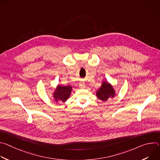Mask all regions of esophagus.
Instances as JSON below:
<instances>
[{
  "mask_svg": "<svg viewBox=\"0 0 160 160\" xmlns=\"http://www.w3.org/2000/svg\"><path fill=\"white\" fill-rule=\"evenodd\" d=\"M80 88H85V84L83 83H80Z\"/></svg>",
  "mask_w": 160,
  "mask_h": 160,
  "instance_id": "esophagus-1",
  "label": "esophagus"
}]
</instances>
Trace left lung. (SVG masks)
<instances>
[{"mask_svg": "<svg viewBox=\"0 0 160 160\" xmlns=\"http://www.w3.org/2000/svg\"><path fill=\"white\" fill-rule=\"evenodd\" d=\"M96 96L100 100L106 101L109 98L115 96V91L110 83L107 81H103L101 87L97 91Z\"/></svg>", "mask_w": 160, "mask_h": 160, "instance_id": "1", "label": "left lung"}]
</instances>
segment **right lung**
<instances>
[{
    "label": "right lung",
    "instance_id": "add662e5",
    "mask_svg": "<svg viewBox=\"0 0 160 160\" xmlns=\"http://www.w3.org/2000/svg\"><path fill=\"white\" fill-rule=\"evenodd\" d=\"M72 87L70 85L68 86H62L58 85L56 88L55 89L54 92L53 93V98H54L55 101L58 102H65L72 93Z\"/></svg>",
    "mask_w": 160,
    "mask_h": 160
}]
</instances>
